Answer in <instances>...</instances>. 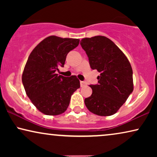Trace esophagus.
Returning a JSON list of instances; mask_svg holds the SVG:
<instances>
[{
	"mask_svg": "<svg viewBox=\"0 0 157 157\" xmlns=\"http://www.w3.org/2000/svg\"><path fill=\"white\" fill-rule=\"evenodd\" d=\"M80 84H81V87H83L86 85V83L85 81H80Z\"/></svg>",
	"mask_w": 157,
	"mask_h": 157,
	"instance_id": "1",
	"label": "esophagus"
}]
</instances>
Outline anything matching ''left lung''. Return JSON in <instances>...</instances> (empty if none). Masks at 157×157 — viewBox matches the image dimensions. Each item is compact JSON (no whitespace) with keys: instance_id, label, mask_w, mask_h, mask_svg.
Returning a JSON list of instances; mask_svg holds the SVG:
<instances>
[{"instance_id":"1","label":"left lung","mask_w":157,"mask_h":157,"mask_svg":"<svg viewBox=\"0 0 157 157\" xmlns=\"http://www.w3.org/2000/svg\"><path fill=\"white\" fill-rule=\"evenodd\" d=\"M80 44L91 68L100 73L97 84L90 85L92 94L85 98L86 106L98 116L114 114L134 90L129 61L119 47L105 36L83 38Z\"/></svg>"}]
</instances>
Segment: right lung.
Listing matches in <instances>:
<instances>
[{
  "label": "right lung",
  "instance_id": "add662e5",
  "mask_svg": "<svg viewBox=\"0 0 157 157\" xmlns=\"http://www.w3.org/2000/svg\"><path fill=\"white\" fill-rule=\"evenodd\" d=\"M79 39L51 36L32 51L22 75L25 93L40 112L56 116L67 109L71 95L80 88L76 76L56 74L63 67L66 56L78 46Z\"/></svg>",
  "mask_w": 157,
  "mask_h": 157
}]
</instances>
